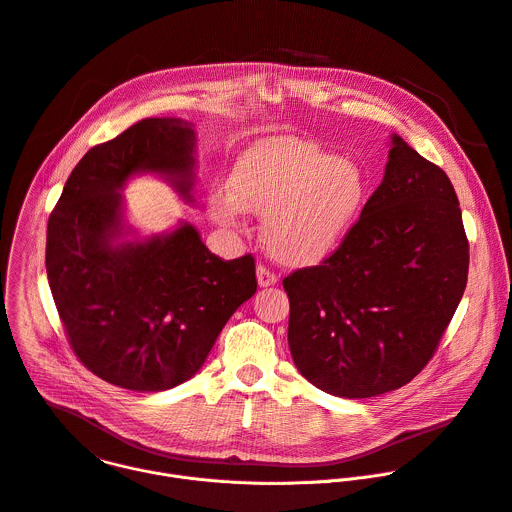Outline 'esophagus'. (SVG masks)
Listing matches in <instances>:
<instances>
[{"label":"esophagus","mask_w":512,"mask_h":512,"mask_svg":"<svg viewBox=\"0 0 512 512\" xmlns=\"http://www.w3.org/2000/svg\"><path fill=\"white\" fill-rule=\"evenodd\" d=\"M257 281H259V287H269V285H275L277 283V275L265 267V265H257Z\"/></svg>","instance_id":"1"}]
</instances>
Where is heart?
I'll return each mask as SVG.
<instances>
[{
	"instance_id": "1",
	"label": "heart",
	"mask_w": 512,
	"mask_h": 512,
	"mask_svg": "<svg viewBox=\"0 0 512 512\" xmlns=\"http://www.w3.org/2000/svg\"><path fill=\"white\" fill-rule=\"evenodd\" d=\"M368 197L370 181L356 160L307 140L273 138L239 154L229 189H215L209 209L229 229L243 225L245 211L263 213L267 251L287 265H313L342 245Z\"/></svg>"
}]
</instances>
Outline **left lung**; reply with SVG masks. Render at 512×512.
Here are the masks:
<instances>
[{"label":"left lung","mask_w":512,"mask_h":512,"mask_svg":"<svg viewBox=\"0 0 512 512\" xmlns=\"http://www.w3.org/2000/svg\"><path fill=\"white\" fill-rule=\"evenodd\" d=\"M466 279L450 179L394 136L384 181L342 245L283 279L299 374L342 398L402 388L436 354Z\"/></svg>","instance_id":"left-lung-1"}]
</instances>
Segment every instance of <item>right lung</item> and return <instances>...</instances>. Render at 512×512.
Returning <instances> with one entry per match:
<instances>
[{"label": "right lung", "mask_w": 512, "mask_h": 512, "mask_svg": "<svg viewBox=\"0 0 512 512\" xmlns=\"http://www.w3.org/2000/svg\"><path fill=\"white\" fill-rule=\"evenodd\" d=\"M193 148L187 122L144 118L82 156L48 219L46 271L68 344L118 388L160 392L193 378L257 291L253 255L225 261L191 225L114 243L126 179L158 173L189 199Z\"/></svg>", "instance_id": "add662e5"}]
</instances>
